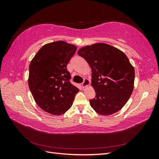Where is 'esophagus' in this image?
<instances>
[{
    "label": "esophagus",
    "instance_id": "esophagus-1",
    "mask_svg": "<svg viewBox=\"0 0 159 159\" xmlns=\"http://www.w3.org/2000/svg\"><path fill=\"white\" fill-rule=\"evenodd\" d=\"M89 84H90L89 80H88V79H85L84 81V82L82 83V84H81V85H82L83 88H86L87 86L89 85Z\"/></svg>",
    "mask_w": 159,
    "mask_h": 159
}]
</instances>
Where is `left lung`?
<instances>
[{
  "label": "left lung",
  "instance_id": "obj_1",
  "mask_svg": "<svg viewBox=\"0 0 159 159\" xmlns=\"http://www.w3.org/2000/svg\"><path fill=\"white\" fill-rule=\"evenodd\" d=\"M78 54L92 71L95 97L89 103L96 113L110 115L121 110L134 88V70L127 56L115 47L96 43L80 48Z\"/></svg>",
  "mask_w": 159,
  "mask_h": 159
}]
</instances>
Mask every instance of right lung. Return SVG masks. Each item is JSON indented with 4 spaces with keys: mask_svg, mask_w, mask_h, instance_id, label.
Listing matches in <instances>:
<instances>
[{
    "mask_svg": "<svg viewBox=\"0 0 159 159\" xmlns=\"http://www.w3.org/2000/svg\"><path fill=\"white\" fill-rule=\"evenodd\" d=\"M77 47L64 41L43 46L29 66L28 86L35 102L42 110L60 115L71 107L79 89L70 82L67 65Z\"/></svg>",
    "mask_w": 159,
    "mask_h": 159,
    "instance_id": "obj_1",
    "label": "right lung"
}]
</instances>
